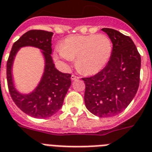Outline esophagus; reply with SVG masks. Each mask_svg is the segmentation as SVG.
Instances as JSON below:
<instances>
[{"instance_id":"obj_1","label":"esophagus","mask_w":152,"mask_h":152,"mask_svg":"<svg viewBox=\"0 0 152 152\" xmlns=\"http://www.w3.org/2000/svg\"><path fill=\"white\" fill-rule=\"evenodd\" d=\"M70 78H71V80H72V81H75V80L77 79V78H78V77L75 76V75H71V77H70Z\"/></svg>"}]
</instances>
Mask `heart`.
<instances>
[{
    "label": "heart",
    "mask_w": 152,
    "mask_h": 152,
    "mask_svg": "<svg viewBox=\"0 0 152 152\" xmlns=\"http://www.w3.org/2000/svg\"><path fill=\"white\" fill-rule=\"evenodd\" d=\"M113 43L103 34L68 37L56 48L55 56L66 62L76 58V66L86 75H95L109 63Z\"/></svg>",
    "instance_id": "b5f03b06"
}]
</instances>
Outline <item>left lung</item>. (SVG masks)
Segmentation results:
<instances>
[{
	"instance_id": "obj_1",
	"label": "left lung",
	"mask_w": 152,
	"mask_h": 152,
	"mask_svg": "<svg viewBox=\"0 0 152 152\" xmlns=\"http://www.w3.org/2000/svg\"><path fill=\"white\" fill-rule=\"evenodd\" d=\"M113 43L106 66L94 76L84 77L85 104L99 117L118 115L136 96L140 84L141 58L129 36L112 28H102Z\"/></svg>"
}]
</instances>
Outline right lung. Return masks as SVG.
Listing matches in <instances>:
<instances>
[{"label": "right lung", "mask_w": 152, "mask_h": 152, "mask_svg": "<svg viewBox=\"0 0 152 152\" xmlns=\"http://www.w3.org/2000/svg\"><path fill=\"white\" fill-rule=\"evenodd\" d=\"M53 32L31 30L24 33L12 48L7 62V82L12 98L18 108L35 118H48L59 111L71 85L70 74L58 71L53 63L51 38ZM34 46L41 50L45 58V71L38 86L29 94H21L15 89L12 78V66L21 47Z\"/></svg>", "instance_id": "obj_1"}]
</instances>
